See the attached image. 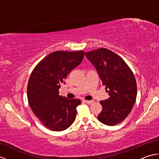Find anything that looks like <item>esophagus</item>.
<instances>
[{
  "mask_svg": "<svg viewBox=\"0 0 159 159\" xmlns=\"http://www.w3.org/2000/svg\"><path fill=\"white\" fill-rule=\"evenodd\" d=\"M85 102L87 104H92V103L93 102V100H85Z\"/></svg>",
  "mask_w": 159,
  "mask_h": 159,
  "instance_id": "obj_1",
  "label": "esophagus"
}]
</instances>
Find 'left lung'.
I'll return each mask as SVG.
<instances>
[{
	"instance_id": "left-lung-1",
	"label": "left lung",
	"mask_w": 159,
	"mask_h": 159,
	"mask_svg": "<svg viewBox=\"0 0 159 159\" xmlns=\"http://www.w3.org/2000/svg\"><path fill=\"white\" fill-rule=\"evenodd\" d=\"M96 67L110 97L100 102L102 110L98 120L108 126L124 121L133 109L137 98V83L131 69L122 58L111 50L101 48L85 53Z\"/></svg>"
}]
</instances>
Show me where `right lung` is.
I'll list each match as a JSON object with an SVG mask.
<instances>
[{
    "label": "right lung",
    "mask_w": 159,
    "mask_h": 159,
    "mask_svg": "<svg viewBox=\"0 0 159 159\" xmlns=\"http://www.w3.org/2000/svg\"><path fill=\"white\" fill-rule=\"evenodd\" d=\"M85 52L55 51L38 63L29 77L27 98L30 107L41 123L53 131H62L76 119L79 99L59 95V89L71 71L82 62Z\"/></svg>",
    "instance_id": "1"
}]
</instances>
